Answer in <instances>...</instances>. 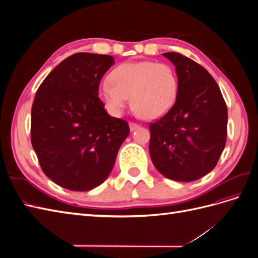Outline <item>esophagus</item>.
<instances>
[{
    "label": "esophagus",
    "instance_id": "esophagus-1",
    "mask_svg": "<svg viewBox=\"0 0 258 258\" xmlns=\"http://www.w3.org/2000/svg\"><path fill=\"white\" fill-rule=\"evenodd\" d=\"M129 126H130V130L131 131H134V130H136L138 127H139V123H137V122H130L129 123Z\"/></svg>",
    "mask_w": 258,
    "mask_h": 258
}]
</instances>
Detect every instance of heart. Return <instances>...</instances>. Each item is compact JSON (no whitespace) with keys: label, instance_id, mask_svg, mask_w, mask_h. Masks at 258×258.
<instances>
[{"label":"heart","instance_id":"obj_1","mask_svg":"<svg viewBox=\"0 0 258 258\" xmlns=\"http://www.w3.org/2000/svg\"><path fill=\"white\" fill-rule=\"evenodd\" d=\"M110 83L99 87L98 96L106 110L119 116L131 102L145 118L155 119L173 107L178 79L173 67L151 60L123 62L110 74Z\"/></svg>","mask_w":258,"mask_h":258}]
</instances>
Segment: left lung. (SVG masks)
I'll use <instances>...</instances> for the list:
<instances>
[{"label": "left lung", "mask_w": 258, "mask_h": 258, "mask_svg": "<svg viewBox=\"0 0 258 258\" xmlns=\"http://www.w3.org/2000/svg\"><path fill=\"white\" fill-rule=\"evenodd\" d=\"M175 67L178 93L173 107L150 124L151 158L159 172L191 182L212 171L227 138V106L207 70L178 52H165Z\"/></svg>", "instance_id": "obj_1"}]
</instances>
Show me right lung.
Masks as SVG:
<instances>
[{
	"instance_id": "1",
	"label": "right lung",
	"mask_w": 258,
	"mask_h": 258,
	"mask_svg": "<svg viewBox=\"0 0 258 258\" xmlns=\"http://www.w3.org/2000/svg\"><path fill=\"white\" fill-rule=\"evenodd\" d=\"M114 64L107 54L77 52L38 87L31 111V143L43 172L74 191L102 184L129 136L126 120L106 113L99 85Z\"/></svg>"
}]
</instances>
